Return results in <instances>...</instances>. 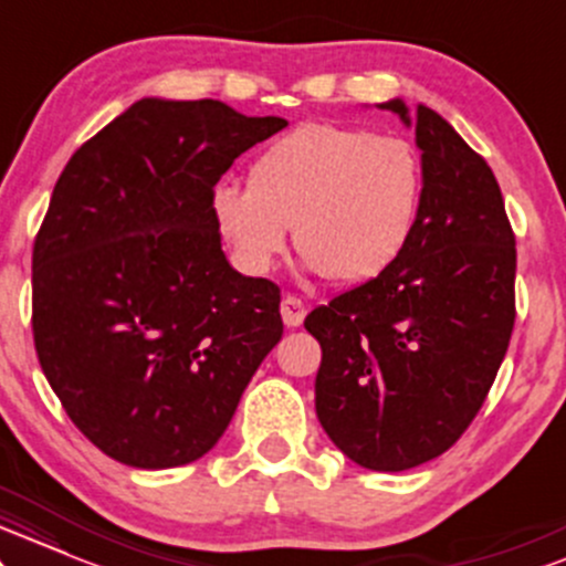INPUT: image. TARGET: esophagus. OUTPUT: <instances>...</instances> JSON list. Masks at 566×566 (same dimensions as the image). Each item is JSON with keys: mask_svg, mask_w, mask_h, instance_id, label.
Wrapping results in <instances>:
<instances>
[{"mask_svg": "<svg viewBox=\"0 0 566 566\" xmlns=\"http://www.w3.org/2000/svg\"><path fill=\"white\" fill-rule=\"evenodd\" d=\"M281 315H283V323L289 325V328H296V325L304 323V315H307V304H304L302 298H296L291 294L283 296Z\"/></svg>", "mask_w": 566, "mask_h": 566, "instance_id": "esophagus-1", "label": "esophagus"}]
</instances>
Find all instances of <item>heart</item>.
<instances>
[{"label":"heart","instance_id":"obj_1","mask_svg":"<svg viewBox=\"0 0 566 566\" xmlns=\"http://www.w3.org/2000/svg\"><path fill=\"white\" fill-rule=\"evenodd\" d=\"M423 196L427 166L410 139L310 122L259 153L249 188L219 182L211 217L245 272H268L294 228L312 270L334 283H360L402 256Z\"/></svg>","mask_w":566,"mask_h":566}]
</instances>
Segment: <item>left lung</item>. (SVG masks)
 <instances>
[{"label":"left lung","mask_w":566,"mask_h":566,"mask_svg":"<svg viewBox=\"0 0 566 566\" xmlns=\"http://www.w3.org/2000/svg\"><path fill=\"white\" fill-rule=\"evenodd\" d=\"M381 108L410 126L402 99ZM427 196L402 256L312 310L315 410L344 455L405 471L442 455L480 413L516 321V238L488 161L418 105Z\"/></svg>","instance_id":"1"}]
</instances>
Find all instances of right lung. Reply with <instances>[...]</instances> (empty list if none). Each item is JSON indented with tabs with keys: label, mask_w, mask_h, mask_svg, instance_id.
I'll return each instance as SVG.
<instances>
[{
	"label": "right lung",
	"mask_w": 566,
	"mask_h": 566,
	"mask_svg": "<svg viewBox=\"0 0 566 566\" xmlns=\"http://www.w3.org/2000/svg\"><path fill=\"white\" fill-rule=\"evenodd\" d=\"M289 126L219 99H137L71 156L33 241V344L78 431L175 469L228 429L281 342V289L222 251L211 190Z\"/></svg>",
	"instance_id": "add662e5"
}]
</instances>
